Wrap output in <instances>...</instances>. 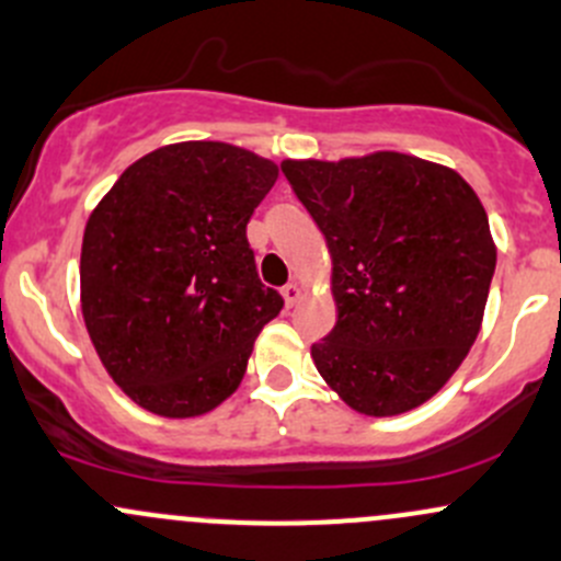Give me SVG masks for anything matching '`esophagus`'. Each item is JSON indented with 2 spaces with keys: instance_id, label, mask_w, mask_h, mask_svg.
Instances as JSON below:
<instances>
[{
  "instance_id": "esophagus-1",
  "label": "esophagus",
  "mask_w": 561,
  "mask_h": 561,
  "mask_svg": "<svg viewBox=\"0 0 561 561\" xmlns=\"http://www.w3.org/2000/svg\"><path fill=\"white\" fill-rule=\"evenodd\" d=\"M282 298H285L287 306H295V304H298V298H300V287L295 285V282H290V285L282 287Z\"/></svg>"
}]
</instances>
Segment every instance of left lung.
Segmentation results:
<instances>
[{
  "label": "left lung",
  "instance_id": "8db88e82",
  "mask_svg": "<svg viewBox=\"0 0 561 561\" xmlns=\"http://www.w3.org/2000/svg\"><path fill=\"white\" fill-rule=\"evenodd\" d=\"M328 239L337 322L311 346L348 408L399 415L477 341L495 274L488 213L458 172L397 151L282 162Z\"/></svg>",
  "mask_w": 561,
  "mask_h": 561
}]
</instances>
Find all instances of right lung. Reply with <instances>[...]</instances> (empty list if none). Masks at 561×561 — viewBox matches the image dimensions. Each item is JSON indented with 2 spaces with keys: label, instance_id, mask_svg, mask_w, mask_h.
Here are the masks:
<instances>
[{
  "label": "right lung",
  "instance_id": "obj_1",
  "mask_svg": "<svg viewBox=\"0 0 561 561\" xmlns=\"http://www.w3.org/2000/svg\"><path fill=\"white\" fill-rule=\"evenodd\" d=\"M276 164L229 144L164 146L122 172L82 242V313L98 356L140 408H218L285 300L257 276L248 224Z\"/></svg>",
  "mask_w": 561,
  "mask_h": 561
}]
</instances>
